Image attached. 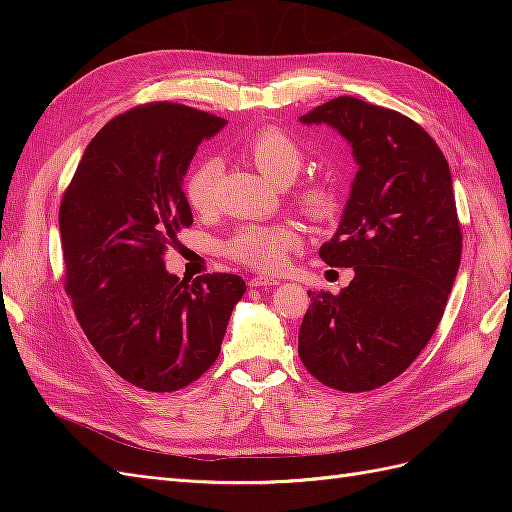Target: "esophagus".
Listing matches in <instances>:
<instances>
[{
	"mask_svg": "<svg viewBox=\"0 0 512 512\" xmlns=\"http://www.w3.org/2000/svg\"><path fill=\"white\" fill-rule=\"evenodd\" d=\"M247 284H250L252 288H267V286H277V284H280V280H277V277H271V275H256Z\"/></svg>",
	"mask_w": 512,
	"mask_h": 512,
	"instance_id": "34e87169",
	"label": "esophagus"
}]
</instances>
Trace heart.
Instances as JSON below:
<instances>
[{"mask_svg":"<svg viewBox=\"0 0 512 512\" xmlns=\"http://www.w3.org/2000/svg\"><path fill=\"white\" fill-rule=\"evenodd\" d=\"M245 153L262 175L275 183H290L299 175L305 153L294 138L280 128H260L245 143ZM220 162H200L185 185V196L194 211L213 207V190L220 177ZM294 200L312 220H327L337 209V190L327 179H307L294 192ZM301 245V237L290 224H247L237 228L222 243V252L252 269H277L290 252Z\"/></svg>","mask_w":512,"mask_h":512,"instance_id":"1","label":"heart"}]
</instances>
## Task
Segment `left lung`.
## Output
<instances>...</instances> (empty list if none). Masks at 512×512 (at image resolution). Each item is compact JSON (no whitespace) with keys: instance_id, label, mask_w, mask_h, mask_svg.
Masks as SVG:
<instances>
[{"instance_id":"left-lung-1","label":"left lung","mask_w":512,"mask_h":512,"mask_svg":"<svg viewBox=\"0 0 512 512\" xmlns=\"http://www.w3.org/2000/svg\"><path fill=\"white\" fill-rule=\"evenodd\" d=\"M301 121L335 128L359 170L318 252L354 280L339 294L307 292L299 356L322 384L363 393L404 374L442 320L461 262L451 170L436 141L391 108L339 96Z\"/></svg>"}]
</instances>
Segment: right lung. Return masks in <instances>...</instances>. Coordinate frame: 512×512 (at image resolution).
Here are the masks:
<instances>
[{
    "mask_svg": "<svg viewBox=\"0 0 512 512\" xmlns=\"http://www.w3.org/2000/svg\"><path fill=\"white\" fill-rule=\"evenodd\" d=\"M224 123L175 102L134 106L94 136L61 198L76 320L104 363L138 389L170 393L203 376L245 292L239 275L190 282L164 267L168 245L192 226L185 170Z\"/></svg>",
    "mask_w": 512,
    "mask_h": 512,
    "instance_id": "1",
    "label": "right lung"
}]
</instances>
